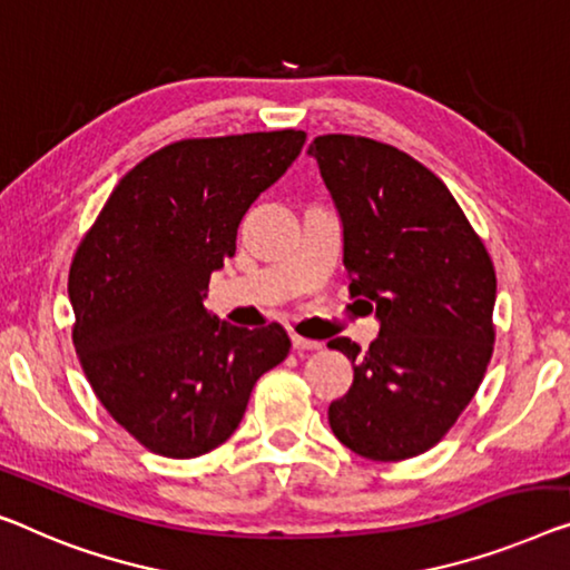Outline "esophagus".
<instances>
[{
	"label": "esophagus",
	"mask_w": 570,
	"mask_h": 570,
	"mask_svg": "<svg viewBox=\"0 0 570 570\" xmlns=\"http://www.w3.org/2000/svg\"><path fill=\"white\" fill-rule=\"evenodd\" d=\"M292 345L296 353H307V351H320L322 343L320 340H309V337H302V335H292Z\"/></svg>",
	"instance_id": "obj_1"
}]
</instances>
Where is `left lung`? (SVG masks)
Returning <instances> with one entry per match:
<instances>
[{
  "mask_svg": "<svg viewBox=\"0 0 570 570\" xmlns=\"http://www.w3.org/2000/svg\"><path fill=\"white\" fill-rule=\"evenodd\" d=\"M309 156L343 219L351 294L368 296L379 337L330 404L335 438L368 461H406L438 445L469 406L494 353L497 274L453 194L420 160L361 135H320Z\"/></svg>",
  "mask_w": 570,
  "mask_h": 570,
  "instance_id": "8db88e82",
  "label": "left lung"
}]
</instances>
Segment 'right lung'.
<instances>
[{"label":"right lung","instance_id":"obj_1","mask_svg":"<svg viewBox=\"0 0 570 570\" xmlns=\"http://www.w3.org/2000/svg\"><path fill=\"white\" fill-rule=\"evenodd\" d=\"M307 140L302 130L189 138L127 171L68 274L73 347L101 406L150 453L197 458L240 424L256 381L292 347L276 322L204 309L240 219Z\"/></svg>","mask_w":570,"mask_h":570}]
</instances>
